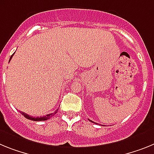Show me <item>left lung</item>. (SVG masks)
<instances>
[{"mask_svg": "<svg viewBox=\"0 0 154 154\" xmlns=\"http://www.w3.org/2000/svg\"><path fill=\"white\" fill-rule=\"evenodd\" d=\"M90 121L91 122H93V121H91V120H90ZM94 123H96V122H94ZM96 124H97V123H96Z\"/></svg>", "mask_w": 154, "mask_h": 154, "instance_id": "obj_1", "label": "left lung"}]
</instances>
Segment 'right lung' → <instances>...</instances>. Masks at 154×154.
Instances as JSON below:
<instances>
[{
    "label": "right lung",
    "instance_id": "add662e5",
    "mask_svg": "<svg viewBox=\"0 0 154 154\" xmlns=\"http://www.w3.org/2000/svg\"><path fill=\"white\" fill-rule=\"evenodd\" d=\"M14 53H13V54L11 55V56L10 60H9V62H10V61H11V58H12L13 55H14ZM57 111H58V110L55 111L54 113H51V114H48V115H46V116H41V117H36V118H35V117H32V116H29V115L25 114V113H24V112H21V113L22 115H23V116H25V118H27L28 119L32 120V121H45V120L49 119V118H51L52 116H54V115L56 114V113H57Z\"/></svg>",
    "mask_w": 154,
    "mask_h": 154
}]
</instances>
